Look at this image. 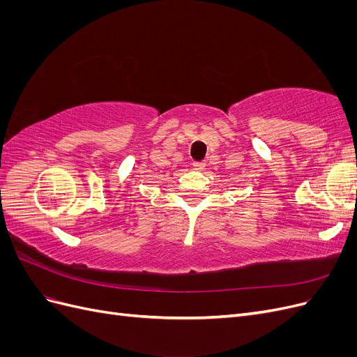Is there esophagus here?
<instances>
[{
	"mask_svg": "<svg viewBox=\"0 0 357 357\" xmlns=\"http://www.w3.org/2000/svg\"><path fill=\"white\" fill-rule=\"evenodd\" d=\"M204 167H205V162H195V164H193V169L197 171H202Z\"/></svg>",
	"mask_w": 357,
	"mask_h": 357,
	"instance_id": "obj_1",
	"label": "esophagus"
}]
</instances>
